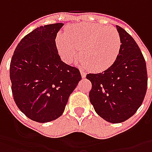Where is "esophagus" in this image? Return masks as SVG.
Wrapping results in <instances>:
<instances>
[{
    "label": "esophagus",
    "instance_id": "obj_1",
    "mask_svg": "<svg viewBox=\"0 0 152 152\" xmlns=\"http://www.w3.org/2000/svg\"><path fill=\"white\" fill-rule=\"evenodd\" d=\"M80 73H81V76H82V78H83V79H85V77H86V73H85L83 69H80Z\"/></svg>",
    "mask_w": 152,
    "mask_h": 152
}]
</instances>
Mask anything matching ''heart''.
<instances>
[{"label": "heart", "instance_id": "b5f03b06", "mask_svg": "<svg viewBox=\"0 0 152 152\" xmlns=\"http://www.w3.org/2000/svg\"><path fill=\"white\" fill-rule=\"evenodd\" d=\"M56 44L61 58L67 63L80 55L84 64L91 70L102 72L118 59L122 42L114 28L81 23L67 27L66 34H59Z\"/></svg>", "mask_w": 152, "mask_h": 152}]
</instances>
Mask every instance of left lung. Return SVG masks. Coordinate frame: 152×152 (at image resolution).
<instances>
[{
    "instance_id": "1",
    "label": "left lung",
    "mask_w": 152,
    "mask_h": 152,
    "mask_svg": "<svg viewBox=\"0 0 152 152\" xmlns=\"http://www.w3.org/2000/svg\"><path fill=\"white\" fill-rule=\"evenodd\" d=\"M121 50L112 67L99 73H89L92 84L89 96L101 118L112 124L129 119L141 106L147 90L146 64L135 40L117 25Z\"/></svg>"
}]
</instances>
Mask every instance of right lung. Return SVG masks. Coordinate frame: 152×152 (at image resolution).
<instances>
[{
	"instance_id": "obj_1",
	"label": "right lung",
	"mask_w": 152,
	"mask_h": 152,
	"mask_svg": "<svg viewBox=\"0 0 152 152\" xmlns=\"http://www.w3.org/2000/svg\"><path fill=\"white\" fill-rule=\"evenodd\" d=\"M63 23L38 27L17 45L10 63L15 103L28 118L47 123L63 113L81 79L78 68L61 60L56 45Z\"/></svg>"
}]
</instances>
